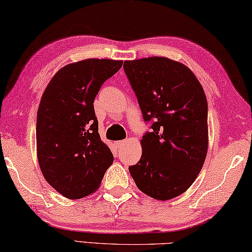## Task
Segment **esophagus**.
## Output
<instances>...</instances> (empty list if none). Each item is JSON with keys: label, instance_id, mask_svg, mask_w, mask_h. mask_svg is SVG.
Instances as JSON below:
<instances>
[{"label": "esophagus", "instance_id": "34e87169", "mask_svg": "<svg viewBox=\"0 0 252 252\" xmlns=\"http://www.w3.org/2000/svg\"><path fill=\"white\" fill-rule=\"evenodd\" d=\"M126 141H118V142H116V146L121 147L123 145H126Z\"/></svg>", "mask_w": 252, "mask_h": 252}]
</instances>
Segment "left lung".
I'll use <instances>...</instances> for the list:
<instances>
[{
	"label": "left lung",
	"instance_id": "obj_1",
	"mask_svg": "<svg viewBox=\"0 0 252 252\" xmlns=\"http://www.w3.org/2000/svg\"><path fill=\"white\" fill-rule=\"evenodd\" d=\"M123 68L151 132L141 141L142 157L129 167L138 189L170 200L189 189L208 152V103L190 69L167 57L126 61Z\"/></svg>",
	"mask_w": 252,
	"mask_h": 252
}]
</instances>
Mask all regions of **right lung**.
<instances>
[{"mask_svg":"<svg viewBox=\"0 0 252 252\" xmlns=\"http://www.w3.org/2000/svg\"><path fill=\"white\" fill-rule=\"evenodd\" d=\"M122 61L89 60L61 68L44 91L36 115V155L44 179L69 199L99 187L114 156L100 140L94 99Z\"/></svg>","mask_w":252,"mask_h":252,"instance_id":"add662e5","label":"right lung"}]
</instances>
